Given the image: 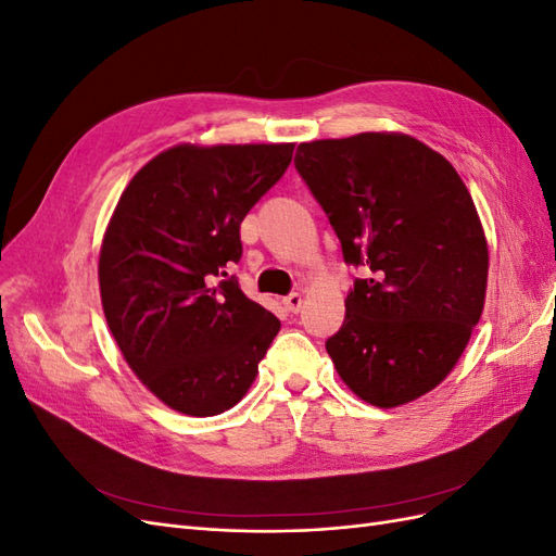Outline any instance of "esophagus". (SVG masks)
Returning a JSON list of instances; mask_svg holds the SVG:
<instances>
[{
  "label": "esophagus",
  "mask_w": 556,
  "mask_h": 556,
  "mask_svg": "<svg viewBox=\"0 0 556 556\" xmlns=\"http://www.w3.org/2000/svg\"><path fill=\"white\" fill-rule=\"evenodd\" d=\"M282 304H285V308H288V311L299 313V311H301V304H304V296H301L299 292H292V294H288V296L282 299Z\"/></svg>",
  "instance_id": "34e87169"
}]
</instances>
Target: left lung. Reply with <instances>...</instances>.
<instances>
[{
  "mask_svg": "<svg viewBox=\"0 0 556 556\" xmlns=\"http://www.w3.org/2000/svg\"><path fill=\"white\" fill-rule=\"evenodd\" d=\"M294 166L345 264L366 271L325 343L336 371L378 408L431 392L484 306L490 252L464 180L422 141L387 131L299 143Z\"/></svg>",
  "mask_w": 556,
  "mask_h": 556,
  "instance_id": "1",
  "label": "left lung"
}]
</instances>
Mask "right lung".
Masks as SVG:
<instances>
[{
    "label": "right lung",
    "instance_id": "right-lung-1",
    "mask_svg": "<svg viewBox=\"0 0 556 556\" xmlns=\"http://www.w3.org/2000/svg\"><path fill=\"white\" fill-rule=\"evenodd\" d=\"M292 150L169 148L129 180L113 211L99 252L106 323L131 371L178 413L237 406L280 331L229 268L243 255V217L282 178Z\"/></svg>",
    "mask_w": 556,
    "mask_h": 556
}]
</instances>
